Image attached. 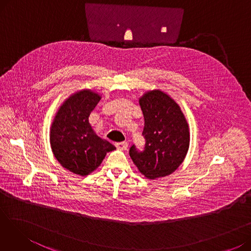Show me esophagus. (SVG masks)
<instances>
[{
  "label": "esophagus",
  "instance_id": "esophagus-1",
  "mask_svg": "<svg viewBox=\"0 0 251 251\" xmlns=\"http://www.w3.org/2000/svg\"><path fill=\"white\" fill-rule=\"evenodd\" d=\"M116 147H117V149H118V150H120V151H125V150H127V148H128V142H127V141L117 142V143H116Z\"/></svg>",
  "mask_w": 251,
  "mask_h": 251
}]
</instances>
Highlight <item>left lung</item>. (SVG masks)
<instances>
[{"label":"left lung","mask_w":251,"mask_h":251,"mask_svg":"<svg viewBox=\"0 0 251 251\" xmlns=\"http://www.w3.org/2000/svg\"><path fill=\"white\" fill-rule=\"evenodd\" d=\"M144 117L143 151L133 146L129 154L139 172L149 179L172 174L189 149V128L178 103L164 91H148L139 99Z\"/></svg>","instance_id":"left-lung-1"}]
</instances>
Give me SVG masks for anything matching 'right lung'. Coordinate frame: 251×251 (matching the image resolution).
<instances>
[{
    "label": "right lung",
    "instance_id": "1",
    "mask_svg": "<svg viewBox=\"0 0 251 251\" xmlns=\"http://www.w3.org/2000/svg\"><path fill=\"white\" fill-rule=\"evenodd\" d=\"M95 91L83 89L61 105L50 127V147L57 161L70 172L86 176L100 165L105 154L116 150L99 137L88 117L100 100Z\"/></svg>",
    "mask_w": 251,
    "mask_h": 251
}]
</instances>
